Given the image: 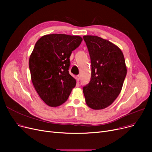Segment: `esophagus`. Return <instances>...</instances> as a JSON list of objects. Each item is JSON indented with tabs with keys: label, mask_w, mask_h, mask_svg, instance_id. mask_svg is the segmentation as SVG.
I'll list each match as a JSON object with an SVG mask.
<instances>
[{
	"label": "esophagus",
	"mask_w": 152,
	"mask_h": 152,
	"mask_svg": "<svg viewBox=\"0 0 152 152\" xmlns=\"http://www.w3.org/2000/svg\"><path fill=\"white\" fill-rule=\"evenodd\" d=\"M76 80H77V82L79 81V80H80V76H79V75L76 76Z\"/></svg>",
	"instance_id": "1"
}]
</instances>
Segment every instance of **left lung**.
I'll return each mask as SVG.
<instances>
[{"mask_svg": "<svg viewBox=\"0 0 152 152\" xmlns=\"http://www.w3.org/2000/svg\"><path fill=\"white\" fill-rule=\"evenodd\" d=\"M91 61V81L83 87L87 105L105 108L120 94L127 74L125 60L116 45L96 36H84Z\"/></svg>", "mask_w": 152, "mask_h": 152, "instance_id": "1", "label": "left lung"}]
</instances>
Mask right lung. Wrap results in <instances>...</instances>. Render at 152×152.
I'll return each mask as SVG.
<instances>
[{
	"instance_id": "right-lung-1",
	"label": "right lung",
	"mask_w": 152,
	"mask_h": 152,
	"mask_svg": "<svg viewBox=\"0 0 152 152\" xmlns=\"http://www.w3.org/2000/svg\"><path fill=\"white\" fill-rule=\"evenodd\" d=\"M83 41L78 36L45 35L35 44L29 60L31 80L39 97L50 107L65 103L76 86L69 73V57Z\"/></svg>"
}]
</instances>
